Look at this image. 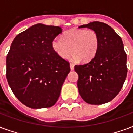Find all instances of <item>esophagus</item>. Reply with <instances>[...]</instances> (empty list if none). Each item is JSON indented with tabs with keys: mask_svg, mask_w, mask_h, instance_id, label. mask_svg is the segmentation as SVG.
<instances>
[{
	"mask_svg": "<svg viewBox=\"0 0 133 133\" xmlns=\"http://www.w3.org/2000/svg\"><path fill=\"white\" fill-rule=\"evenodd\" d=\"M70 66L71 70H74V67H75V65L73 64V63H70Z\"/></svg>",
	"mask_w": 133,
	"mask_h": 133,
	"instance_id": "34e87169",
	"label": "esophagus"
}]
</instances>
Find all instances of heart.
I'll return each mask as SVG.
<instances>
[{"instance_id": "heart-1", "label": "heart", "mask_w": 133, "mask_h": 133, "mask_svg": "<svg viewBox=\"0 0 133 133\" xmlns=\"http://www.w3.org/2000/svg\"><path fill=\"white\" fill-rule=\"evenodd\" d=\"M99 36L92 30L71 29L65 32L63 39L54 38L52 46L58 56L68 58L72 52V59L78 61H89L95 57L99 48Z\"/></svg>"}]
</instances>
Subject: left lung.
<instances>
[{"mask_svg":"<svg viewBox=\"0 0 133 133\" xmlns=\"http://www.w3.org/2000/svg\"><path fill=\"white\" fill-rule=\"evenodd\" d=\"M92 30L99 36V48L88 63L75 65L77 86L81 98L89 104L101 105L115 98L127 75V55L121 37L108 25L94 21L79 28Z\"/></svg>","mask_w":133,"mask_h":133,"instance_id":"8db88e82","label":"left lung"}]
</instances>
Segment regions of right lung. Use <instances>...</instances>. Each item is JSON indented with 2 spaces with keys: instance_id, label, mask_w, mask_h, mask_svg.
I'll use <instances>...</instances> for the list:
<instances>
[{
  "instance_id": "add662e5",
  "label": "right lung",
  "mask_w": 133,
  "mask_h": 133,
  "mask_svg": "<svg viewBox=\"0 0 133 133\" xmlns=\"http://www.w3.org/2000/svg\"><path fill=\"white\" fill-rule=\"evenodd\" d=\"M58 26L38 23L16 36L6 59L7 79L16 97L31 108L54 105L60 96L70 63L56 54L52 41Z\"/></svg>"
}]
</instances>
